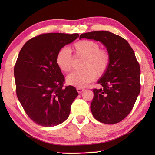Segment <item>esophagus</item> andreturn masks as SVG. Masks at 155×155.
<instances>
[{"label":"esophagus","mask_w":155,"mask_h":155,"mask_svg":"<svg viewBox=\"0 0 155 155\" xmlns=\"http://www.w3.org/2000/svg\"><path fill=\"white\" fill-rule=\"evenodd\" d=\"M77 91H78V93L81 94V93L82 92V91L84 90V89L82 88V87H77Z\"/></svg>","instance_id":"obj_1"}]
</instances>
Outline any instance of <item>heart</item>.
Wrapping results in <instances>:
<instances>
[{"mask_svg": "<svg viewBox=\"0 0 155 155\" xmlns=\"http://www.w3.org/2000/svg\"><path fill=\"white\" fill-rule=\"evenodd\" d=\"M72 51L77 57H83L81 68L83 69L71 73L67 77L66 81L70 85L84 87L94 81L96 76L102 77L105 74L111 63V56L107 49L101 48L97 41L83 40L75 42ZM56 64L62 72L71 71L74 57L67 48H62L57 52Z\"/></svg>", "mask_w": 155, "mask_h": 155, "instance_id": "1", "label": "heart"}]
</instances>
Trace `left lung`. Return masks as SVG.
I'll use <instances>...</instances> for the list:
<instances>
[{"label": "left lung", "instance_id": "1", "mask_svg": "<svg viewBox=\"0 0 155 155\" xmlns=\"http://www.w3.org/2000/svg\"><path fill=\"white\" fill-rule=\"evenodd\" d=\"M82 38L99 41L111 56L109 67L93 89L91 111L94 118L104 124L121 122L130 114L140 92V67L135 52L121 36L107 31L85 33Z\"/></svg>", "mask_w": 155, "mask_h": 155}]
</instances>
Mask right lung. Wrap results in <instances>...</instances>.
<instances>
[{"instance_id":"add662e5","label":"right lung","mask_w":155,"mask_h":155,"mask_svg":"<svg viewBox=\"0 0 155 155\" xmlns=\"http://www.w3.org/2000/svg\"><path fill=\"white\" fill-rule=\"evenodd\" d=\"M78 33L40 34L21 48L14 65L15 91L26 114L37 124L54 127L69 116L70 106L78 94L65 86L57 66V52L78 38Z\"/></svg>"}]
</instances>
